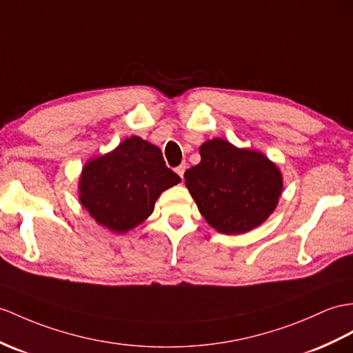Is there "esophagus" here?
Here are the masks:
<instances>
[{
  "mask_svg": "<svg viewBox=\"0 0 353 353\" xmlns=\"http://www.w3.org/2000/svg\"><path fill=\"white\" fill-rule=\"evenodd\" d=\"M185 163H183V165H179L176 169H175V172H176V174L179 175V176H181V178H184V172H185Z\"/></svg>",
  "mask_w": 353,
  "mask_h": 353,
  "instance_id": "esophagus-1",
  "label": "esophagus"
}]
</instances>
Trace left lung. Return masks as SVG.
I'll list each match as a JSON object with an SVG mask.
<instances>
[{
  "label": "left lung",
  "instance_id": "obj_1",
  "mask_svg": "<svg viewBox=\"0 0 353 353\" xmlns=\"http://www.w3.org/2000/svg\"><path fill=\"white\" fill-rule=\"evenodd\" d=\"M185 185L203 219L220 234H245L268 219L283 190L280 169L262 152L220 139L201 145Z\"/></svg>",
  "mask_w": 353,
  "mask_h": 353
}]
</instances>
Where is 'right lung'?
I'll return each mask as SVG.
<instances>
[{"label": "right lung", "mask_w": 353, "mask_h": 353, "mask_svg": "<svg viewBox=\"0 0 353 353\" xmlns=\"http://www.w3.org/2000/svg\"><path fill=\"white\" fill-rule=\"evenodd\" d=\"M179 181L159 147L132 136L83 166L79 201L100 226L125 234L147 220L157 197Z\"/></svg>", "instance_id": "add662e5"}]
</instances>
